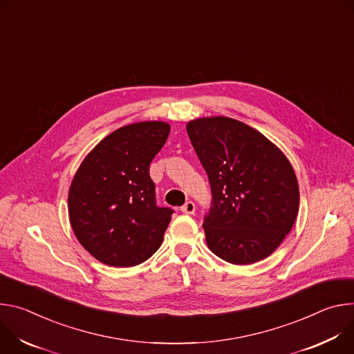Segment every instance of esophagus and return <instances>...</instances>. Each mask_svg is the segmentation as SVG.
Returning <instances> with one entry per match:
<instances>
[{
  "instance_id": "1",
  "label": "esophagus",
  "mask_w": 354,
  "mask_h": 354,
  "mask_svg": "<svg viewBox=\"0 0 354 354\" xmlns=\"http://www.w3.org/2000/svg\"><path fill=\"white\" fill-rule=\"evenodd\" d=\"M181 212L183 214H187V215H192L195 212V204L192 201H187L181 208Z\"/></svg>"
}]
</instances>
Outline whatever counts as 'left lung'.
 I'll list each match as a JSON object with an SVG mask.
<instances>
[{
  "instance_id": "8db88e82",
  "label": "left lung",
  "mask_w": 354,
  "mask_h": 354,
  "mask_svg": "<svg viewBox=\"0 0 354 354\" xmlns=\"http://www.w3.org/2000/svg\"><path fill=\"white\" fill-rule=\"evenodd\" d=\"M208 176L212 201L207 245L232 264H252L276 250L299 208L298 181L283 151L249 125L226 116L187 124Z\"/></svg>"
}]
</instances>
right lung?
<instances>
[{
  "instance_id": "1",
  "label": "right lung",
  "mask_w": 354,
  "mask_h": 354,
  "mask_svg": "<svg viewBox=\"0 0 354 354\" xmlns=\"http://www.w3.org/2000/svg\"><path fill=\"white\" fill-rule=\"evenodd\" d=\"M170 127L149 121L116 129L78 167L68 191V216L75 238L97 260L132 267L163 242L173 209L156 204L149 174Z\"/></svg>"
}]
</instances>
